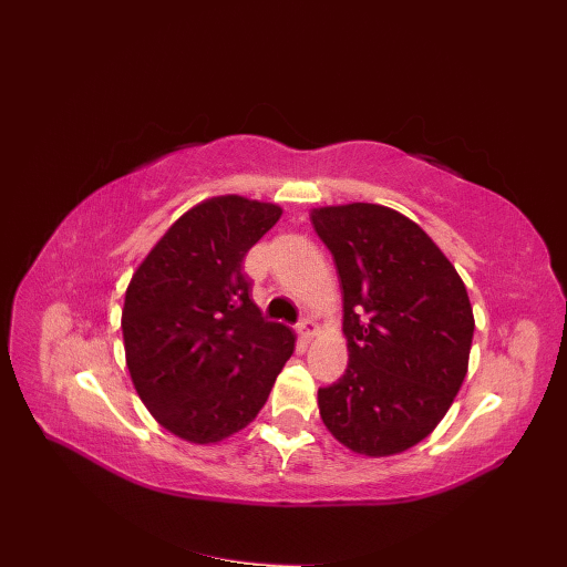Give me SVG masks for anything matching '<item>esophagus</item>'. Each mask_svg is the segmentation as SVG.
I'll return each mask as SVG.
<instances>
[{
	"mask_svg": "<svg viewBox=\"0 0 567 567\" xmlns=\"http://www.w3.org/2000/svg\"><path fill=\"white\" fill-rule=\"evenodd\" d=\"M297 331H299V337H301V339L310 341L312 337H318V331H320V327H318V322H316V320H310V318H303V320L299 322Z\"/></svg>",
	"mask_w": 567,
	"mask_h": 567,
	"instance_id": "34e87169",
	"label": "esophagus"
}]
</instances>
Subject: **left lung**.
<instances>
[{
  "instance_id": "1",
  "label": "left lung",
  "mask_w": 567,
  "mask_h": 567,
  "mask_svg": "<svg viewBox=\"0 0 567 567\" xmlns=\"http://www.w3.org/2000/svg\"><path fill=\"white\" fill-rule=\"evenodd\" d=\"M343 289L348 369L320 388L327 430L354 453L415 446L465 381L474 316L467 289L425 230L383 205L312 209Z\"/></svg>"
}]
</instances>
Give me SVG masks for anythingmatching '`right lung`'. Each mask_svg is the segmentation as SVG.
Masks as SVG:
<instances>
[{"label": "right lung", "mask_w": 567, "mask_h": 567, "mask_svg": "<svg viewBox=\"0 0 567 567\" xmlns=\"http://www.w3.org/2000/svg\"><path fill=\"white\" fill-rule=\"evenodd\" d=\"M282 209L221 196L182 215L135 270L121 329L140 400L194 444L255 421L295 352V333L249 299L245 255Z\"/></svg>", "instance_id": "1"}]
</instances>
